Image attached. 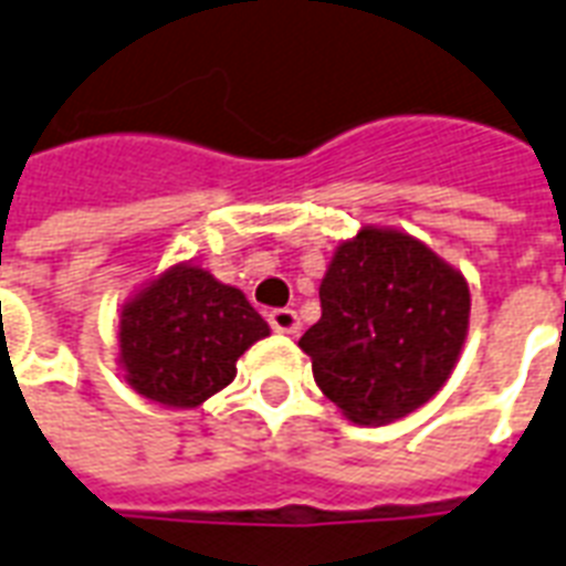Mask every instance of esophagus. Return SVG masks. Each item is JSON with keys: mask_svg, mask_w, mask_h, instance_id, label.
Listing matches in <instances>:
<instances>
[{"mask_svg": "<svg viewBox=\"0 0 566 566\" xmlns=\"http://www.w3.org/2000/svg\"><path fill=\"white\" fill-rule=\"evenodd\" d=\"M266 323L275 328V332H282V335H296L300 332V314L293 308H275L266 314Z\"/></svg>", "mask_w": 566, "mask_h": 566, "instance_id": "esophagus-1", "label": "esophagus"}]
</instances>
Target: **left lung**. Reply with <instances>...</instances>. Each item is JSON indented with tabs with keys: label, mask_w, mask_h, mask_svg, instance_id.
Returning <instances> with one entry per match:
<instances>
[{
	"label": "left lung",
	"mask_w": 566,
	"mask_h": 566,
	"mask_svg": "<svg viewBox=\"0 0 566 566\" xmlns=\"http://www.w3.org/2000/svg\"><path fill=\"white\" fill-rule=\"evenodd\" d=\"M323 317L300 337L314 381L358 426H385L447 385L470 323L464 275L426 243L364 226L319 284Z\"/></svg>",
	"instance_id": "obj_1"
}]
</instances>
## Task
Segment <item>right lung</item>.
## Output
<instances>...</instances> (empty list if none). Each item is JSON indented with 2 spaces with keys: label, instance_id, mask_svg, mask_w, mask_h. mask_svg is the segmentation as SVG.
<instances>
[{
  "label": "right lung",
  "instance_id": "add662e5",
  "mask_svg": "<svg viewBox=\"0 0 566 566\" xmlns=\"http://www.w3.org/2000/svg\"><path fill=\"white\" fill-rule=\"evenodd\" d=\"M266 335L270 326L238 287L176 264L119 314V364L146 399L196 408L234 381L240 355Z\"/></svg>",
  "mask_w": 566,
  "mask_h": 566
}]
</instances>
